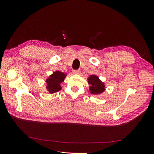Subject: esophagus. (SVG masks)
<instances>
[{
  "label": "esophagus",
  "instance_id": "34e87169",
  "mask_svg": "<svg viewBox=\"0 0 154 154\" xmlns=\"http://www.w3.org/2000/svg\"><path fill=\"white\" fill-rule=\"evenodd\" d=\"M73 74H80V70H74V71H73Z\"/></svg>",
  "mask_w": 154,
  "mask_h": 154
}]
</instances>
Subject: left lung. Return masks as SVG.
<instances>
[{"label": "left lung", "instance_id": "8db88e82", "mask_svg": "<svg viewBox=\"0 0 154 154\" xmlns=\"http://www.w3.org/2000/svg\"><path fill=\"white\" fill-rule=\"evenodd\" d=\"M88 83L90 85L89 91L91 94H100L105 91V85L96 75H91L88 78Z\"/></svg>", "mask_w": 154, "mask_h": 154}]
</instances>
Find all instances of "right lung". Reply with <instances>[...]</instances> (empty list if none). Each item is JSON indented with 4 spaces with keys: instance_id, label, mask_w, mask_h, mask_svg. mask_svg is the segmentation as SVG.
<instances>
[{
    "instance_id": "obj_1",
    "label": "right lung",
    "mask_w": 154,
    "mask_h": 154,
    "mask_svg": "<svg viewBox=\"0 0 154 154\" xmlns=\"http://www.w3.org/2000/svg\"><path fill=\"white\" fill-rule=\"evenodd\" d=\"M66 76V74L59 71L54 72L49 76L45 82L47 83L46 88L50 94H53V93L58 92L62 89L60 84L64 81V79Z\"/></svg>"
}]
</instances>
